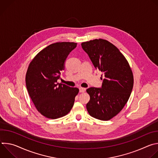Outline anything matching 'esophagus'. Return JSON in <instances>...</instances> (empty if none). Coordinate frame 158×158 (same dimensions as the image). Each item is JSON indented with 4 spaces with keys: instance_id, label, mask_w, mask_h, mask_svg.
<instances>
[{
    "instance_id": "1",
    "label": "esophagus",
    "mask_w": 158,
    "mask_h": 158,
    "mask_svg": "<svg viewBox=\"0 0 158 158\" xmlns=\"http://www.w3.org/2000/svg\"><path fill=\"white\" fill-rule=\"evenodd\" d=\"M86 89L84 87H79V92L80 93H84Z\"/></svg>"
}]
</instances>
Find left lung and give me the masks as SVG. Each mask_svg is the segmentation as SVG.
Segmentation results:
<instances>
[{"instance_id": "left-lung-1", "label": "left lung", "mask_w": 158, "mask_h": 158, "mask_svg": "<svg viewBox=\"0 0 158 158\" xmlns=\"http://www.w3.org/2000/svg\"><path fill=\"white\" fill-rule=\"evenodd\" d=\"M81 46L104 78L101 87L87 89L90 96L87 110L96 119L109 120L123 109L130 97L134 84L132 71L119 50L106 40L95 39Z\"/></svg>"}]
</instances>
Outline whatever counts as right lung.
Returning <instances> with one entry per match:
<instances>
[{
    "label": "right lung",
    "instance_id": "1",
    "mask_svg": "<svg viewBox=\"0 0 158 158\" xmlns=\"http://www.w3.org/2000/svg\"><path fill=\"white\" fill-rule=\"evenodd\" d=\"M77 46L74 42H57L39 52L30 63L26 87L37 110L44 116L57 119L71 110L79 89L57 82L65 62Z\"/></svg>",
    "mask_w": 158,
    "mask_h": 158
}]
</instances>
